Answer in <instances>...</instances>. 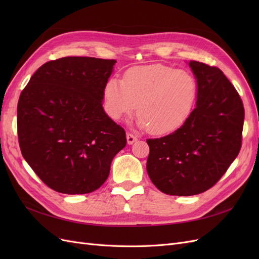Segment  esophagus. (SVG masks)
Returning <instances> with one entry per match:
<instances>
[{"instance_id": "1", "label": "esophagus", "mask_w": 259, "mask_h": 259, "mask_svg": "<svg viewBox=\"0 0 259 259\" xmlns=\"http://www.w3.org/2000/svg\"><path fill=\"white\" fill-rule=\"evenodd\" d=\"M126 140H127V144L128 145H133L137 140V137L134 136L133 134H131V133H127V134H126Z\"/></svg>"}]
</instances>
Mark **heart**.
<instances>
[{
    "mask_svg": "<svg viewBox=\"0 0 259 259\" xmlns=\"http://www.w3.org/2000/svg\"><path fill=\"white\" fill-rule=\"evenodd\" d=\"M198 98V82L185 70L160 64L128 69L123 81L113 76L104 88L105 110L119 121L135 111L137 125L165 135L189 120Z\"/></svg>",
    "mask_w": 259,
    "mask_h": 259,
    "instance_id": "obj_1",
    "label": "heart"
}]
</instances>
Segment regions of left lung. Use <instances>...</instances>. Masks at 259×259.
<instances>
[{
	"label": "left lung",
	"mask_w": 259,
	"mask_h": 259,
	"mask_svg": "<svg viewBox=\"0 0 259 259\" xmlns=\"http://www.w3.org/2000/svg\"><path fill=\"white\" fill-rule=\"evenodd\" d=\"M198 82L197 106L182 127L147 139V171L153 185L169 195L199 194L213 187L237 158L244 108L234 86L217 67L189 62Z\"/></svg>",
	"instance_id": "1"
}]
</instances>
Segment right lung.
I'll list each match as a JSON object with an SVG mask.
<instances>
[{"label":"right lung","instance_id":"right-lung-1","mask_svg":"<svg viewBox=\"0 0 259 259\" xmlns=\"http://www.w3.org/2000/svg\"><path fill=\"white\" fill-rule=\"evenodd\" d=\"M113 59L64 57L38 68L17 106L19 146L27 163L53 190L95 191L126 146L125 131L103 108Z\"/></svg>","mask_w":259,"mask_h":259}]
</instances>
